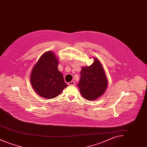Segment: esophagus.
Segmentation results:
<instances>
[{
  "instance_id": "34e87169",
  "label": "esophagus",
  "mask_w": 147,
  "mask_h": 147,
  "mask_svg": "<svg viewBox=\"0 0 147 147\" xmlns=\"http://www.w3.org/2000/svg\"><path fill=\"white\" fill-rule=\"evenodd\" d=\"M68 85H73L74 86V85H76V83L74 81H71V82H70L69 83H68Z\"/></svg>"
}]
</instances>
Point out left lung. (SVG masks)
Instances as JSON below:
<instances>
[{
  "label": "left lung",
  "instance_id": "1",
  "mask_svg": "<svg viewBox=\"0 0 147 147\" xmlns=\"http://www.w3.org/2000/svg\"><path fill=\"white\" fill-rule=\"evenodd\" d=\"M94 62L88 67H82L78 86L83 98L92 101L96 100L105 92L108 80L100 61L94 57Z\"/></svg>",
  "mask_w": 147,
  "mask_h": 147
}]
</instances>
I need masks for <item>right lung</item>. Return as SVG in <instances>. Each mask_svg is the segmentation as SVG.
I'll list each match as a JSON object with an SVG mask.
<instances>
[{"instance_id":"obj_1","label":"right lung","mask_w":147,"mask_h":147,"mask_svg":"<svg viewBox=\"0 0 147 147\" xmlns=\"http://www.w3.org/2000/svg\"><path fill=\"white\" fill-rule=\"evenodd\" d=\"M58 58L52 51L44 53L34 65L30 82L35 92L40 96L53 98L68 86L62 73L58 70Z\"/></svg>"}]
</instances>
